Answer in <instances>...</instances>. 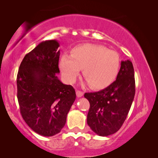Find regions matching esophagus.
<instances>
[{"instance_id":"obj_1","label":"esophagus","mask_w":158,"mask_h":158,"mask_svg":"<svg viewBox=\"0 0 158 158\" xmlns=\"http://www.w3.org/2000/svg\"><path fill=\"white\" fill-rule=\"evenodd\" d=\"M76 95L77 97H81L83 96V91H81V90H76Z\"/></svg>"}]
</instances>
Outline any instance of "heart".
Masks as SVG:
<instances>
[{"label":"heart","mask_w":158,"mask_h":158,"mask_svg":"<svg viewBox=\"0 0 158 158\" xmlns=\"http://www.w3.org/2000/svg\"><path fill=\"white\" fill-rule=\"evenodd\" d=\"M83 68V76L96 89L107 87L117 76L120 57L117 52L100 44H85L73 49L71 55H64L60 69L64 79L73 83Z\"/></svg>","instance_id":"obj_1"}]
</instances>
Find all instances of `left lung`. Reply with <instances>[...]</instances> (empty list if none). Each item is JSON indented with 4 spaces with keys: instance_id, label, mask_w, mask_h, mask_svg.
Returning a JSON list of instances; mask_svg holds the SVG:
<instances>
[{
    "instance_id": "obj_1",
    "label": "left lung",
    "mask_w": 158,
    "mask_h": 158,
    "mask_svg": "<svg viewBox=\"0 0 158 158\" xmlns=\"http://www.w3.org/2000/svg\"><path fill=\"white\" fill-rule=\"evenodd\" d=\"M135 94V71L130 60L122 61L116 80L98 92L85 93L90 103L87 123L99 136L116 133L124 124Z\"/></svg>"
}]
</instances>
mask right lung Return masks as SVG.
I'll return each instance as SVG.
<instances>
[{
  "label": "right lung",
  "mask_w": 158,
  "mask_h": 158,
  "mask_svg": "<svg viewBox=\"0 0 158 158\" xmlns=\"http://www.w3.org/2000/svg\"><path fill=\"white\" fill-rule=\"evenodd\" d=\"M56 40L41 42L25 55L17 75L20 112L32 130L44 137L59 133L76 98L72 85H64L56 73L60 58Z\"/></svg>",
  "instance_id": "obj_1"
}]
</instances>
